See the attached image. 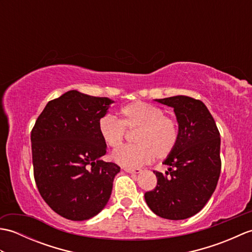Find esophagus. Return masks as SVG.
Instances as JSON below:
<instances>
[{
    "instance_id": "34e87169",
    "label": "esophagus",
    "mask_w": 252,
    "mask_h": 252,
    "mask_svg": "<svg viewBox=\"0 0 252 252\" xmlns=\"http://www.w3.org/2000/svg\"><path fill=\"white\" fill-rule=\"evenodd\" d=\"M123 170L126 171V172H127V173H132V174H137V173H140L141 172V169H138V168H123Z\"/></svg>"
}]
</instances>
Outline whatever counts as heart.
Returning <instances> with one entry per match:
<instances>
[{"label": "heart", "instance_id": "obj_1", "mask_svg": "<svg viewBox=\"0 0 252 252\" xmlns=\"http://www.w3.org/2000/svg\"><path fill=\"white\" fill-rule=\"evenodd\" d=\"M119 114V120L109 115L101 117L97 129L101 141L112 149L123 143L126 131H136L133 136L135 144L122 146L112 154V159L120 165L135 168L154 157L167 158L178 146L179 123L172 116L164 115L160 107L136 100L123 106Z\"/></svg>", "mask_w": 252, "mask_h": 252}]
</instances>
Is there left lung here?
Masks as SVG:
<instances>
[{"mask_svg":"<svg viewBox=\"0 0 252 252\" xmlns=\"http://www.w3.org/2000/svg\"><path fill=\"white\" fill-rule=\"evenodd\" d=\"M157 101L173 107L180 140L164 160L165 174L154 171L157 186L145 192L151 210L168 220H184L199 212L215 191L221 173L220 132L206 105L189 96Z\"/></svg>","mask_w":252,"mask_h":252,"instance_id":"left-lung-1","label":"left lung"}]
</instances>
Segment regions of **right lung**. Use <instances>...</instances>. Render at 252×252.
<instances>
[{
  "label": "right lung",
  "mask_w": 252,
  "mask_h": 252,
  "mask_svg": "<svg viewBox=\"0 0 252 252\" xmlns=\"http://www.w3.org/2000/svg\"><path fill=\"white\" fill-rule=\"evenodd\" d=\"M112 101L69 91L50 100L31 131L32 164L41 197L57 215L84 221L111 195L120 167L100 160L106 145L97 125Z\"/></svg>",
  "instance_id": "add662e5"
}]
</instances>
